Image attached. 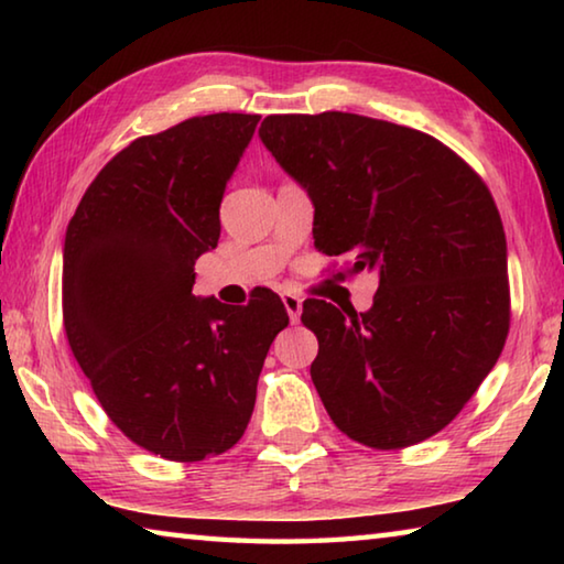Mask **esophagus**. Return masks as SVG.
Listing matches in <instances>:
<instances>
[{"label":"esophagus","mask_w":564,"mask_h":564,"mask_svg":"<svg viewBox=\"0 0 564 564\" xmlns=\"http://www.w3.org/2000/svg\"><path fill=\"white\" fill-rule=\"evenodd\" d=\"M281 299H283L285 311H289V318H291V323H299V318H301V308H303V301H301L299 295H295V293H283Z\"/></svg>","instance_id":"34e87169"}]
</instances>
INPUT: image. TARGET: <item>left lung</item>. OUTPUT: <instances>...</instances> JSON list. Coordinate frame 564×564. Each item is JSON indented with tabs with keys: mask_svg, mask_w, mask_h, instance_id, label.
Wrapping results in <instances>:
<instances>
[{
	"mask_svg": "<svg viewBox=\"0 0 564 564\" xmlns=\"http://www.w3.org/2000/svg\"><path fill=\"white\" fill-rule=\"evenodd\" d=\"M259 137L308 191L318 251L380 275L366 313L303 303L330 420L376 451L441 433L510 330L508 243L485 181L427 133L360 113H273Z\"/></svg>",
	"mask_w": 564,
	"mask_h": 564,
	"instance_id": "left-lung-1",
	"label": "left lung"
}]
</instances>
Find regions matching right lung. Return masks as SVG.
I'll return each mask as SVG.
<instances>
[{"mask_svg": "<svg viewBox=\"0 0 564 564\" xmlns=\"http://www.w3.org/2000/svg\"><path fill=\"white\" fill-rule=\"evenodd\" d=\"M259 113H208L121 149L66 226L62 311L76 362L111 423L144 451L196 463L234 447L289 313L196 299L194 263L221 236L226 181Z\"/></svg>", "mask_w": 564, "mask_h": 564, "instance_id": "obj_1", "label": "right lung"}]
</instances>
